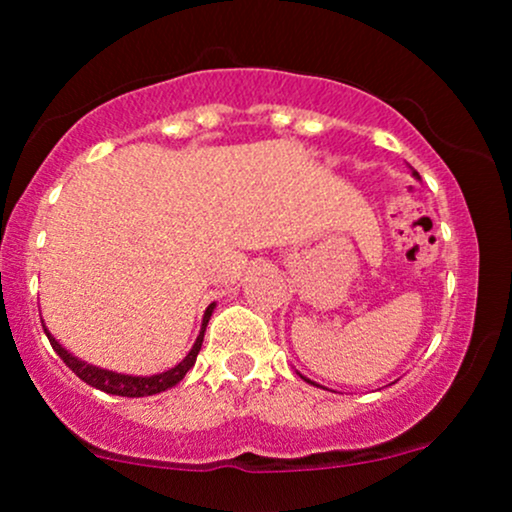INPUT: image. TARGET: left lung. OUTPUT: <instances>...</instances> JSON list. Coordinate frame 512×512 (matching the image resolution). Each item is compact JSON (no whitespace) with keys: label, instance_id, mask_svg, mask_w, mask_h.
<instances>
[{"label":"left lung","instance_id":"left-lung-1","mask_svg":"<svg viewBox=\"0 0 512 512\" xmlns=\"http://www.w3.org/2000/svg\"><path fill=\"white\" fill-rule=\"evenodd\" d=\"M416 175V178H419V173H414ZM308 383H310V380H308Z\"/></svg>","mask_w":512,"mask_h":512}]
</instances>
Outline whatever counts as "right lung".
Segmentation results:
<instances>
[{
    "label": "right lung",
    "mask_w": 512,
    "mask_h": 512,
    "mask_svg": "<svg viewBox=\"0 0 512 512\" xmlns=\"http://www.w3.org/2000/svg\"><path fill=\"white\" fill-rule=\"evenodd\" d=\"M211 313H214V303L209 305L207 313H204V320H202V332H199L195 346L190 349V354H187L182 361L178 363L175 368L166 370V373H158V375H151V378H139V375H122V373H113V370H103V368H96V366H88V363L79 361V358L69 354L67 349H62V344L57 342L52 334L45 330L48 334L52 349L57 351V356L62 358L64 363H67V368H72L76 375H79L81 380H84L86 385L96 387V390H103L108 392V395H117V397H149V395H158V392L168 390V387L178 385L182 378H185V373L195 366L197 361V354L199 349H202V342H204V330H207V322Z\"/></svg>",
    "instance_id": "right-lung-1"
}]
</instances>
